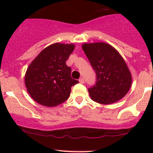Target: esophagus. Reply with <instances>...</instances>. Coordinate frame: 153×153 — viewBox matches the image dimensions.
<instances>
[{
  "instance_id": "34e87169",
  "label": "esophagus",
  "mask_w": 153,
  "mask_h": 153,
  "mask_svg": "<svg viewBox=\"0 0 153 153\" xmlns=\"http://www.w3.org/2000/svg\"><path fill=\"white\" fill-rule=\"evenodd\" d=\"M79 82L81 83V84H84V78H81L79 79Z\"/></svg>"
}]
</instances>
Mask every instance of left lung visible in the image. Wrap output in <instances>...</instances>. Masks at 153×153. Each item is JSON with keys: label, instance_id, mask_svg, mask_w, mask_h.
Wrapping results in <instances>:
<instances>
[{"label": "left lung", "instance_id": "left-lung-1", "mask_svg": "<svg viewBox=\"0 0 153 153\" xmlns=\"http://www.w3.org/2000/svg\"><path fill=\"white\" fill-rule=\"evenodd\" d=\"M82 49L96 74V84L88 89L91 99L110 104L124 98L131 87L132 75L119 52L103 42L84 44Z\"/></svg>", "mask_w": 153, "mask_h": 153}]
</instances>
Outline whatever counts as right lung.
I'll return each instance as SVG.
<instances>
[{
    "mask_svg": "<svg viewBox=\"0 0 153 153\" xmlns=\"http://www.w3.org/2000/svg\"><path fill=\"white\" fill-rule=\"evenodd\" d=\"M74 44L55 43L43 49L27 68L25 86L34 101L45 106L62 104L70 95L71 87L78 81L71 77L66 61Z\"/></svg>",
    "mask_w": 153,
    "mask_h": 153,
    "instance_id": "right-lung-1",
    "label": "right lung"
}]
</instances>
